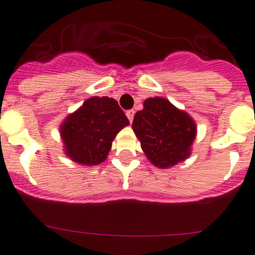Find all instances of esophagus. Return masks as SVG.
<instances>
[{
    "mask_svg": "<svg viewBox=\"0 0 255 255\" xmlns=\"http://www.w3.org/2000/svg\"><path fill=\"white\" fill-rule=\"evenodd\" d=\"M133 115H135V110L133 109H130L127 112V117H128V119L130 120V123L133 120Z\"/></svg>",
    "mask_w": 255,
    "mask_h": 255,
    "instance_id": "1",
    "label": "esophagus"
}]
</instances>
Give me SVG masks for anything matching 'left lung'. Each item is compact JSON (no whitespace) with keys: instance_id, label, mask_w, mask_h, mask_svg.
<instances>
[{"instance_id":"left-lung-1","label":"left lung","mask_w":255,"mask_h":255,"mask_svg":"<svg viewBox=\"0 0 255 255\" xmlns=\"http://www.w3.org/2000/svg\"><path fill=\"white\" fill-rule=\"evenodd\" d=\"M132 128L148 160L167 168L188 157L196 137V124L185 112L163 98H150L135 114Z\"/></svg>"}]
</instances>
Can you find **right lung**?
Masks as SVG:
<instances>
[{
	"label": "right lung",
	"instance_id": "1",
	"mask_svg": "<svg viewBox=\"0 0 255 255\" xmlns=\"http://www.w3.org/2000/svg\"><path fill=\"white\" fill-rule=\"evenodd\" d=\"M128 119L115 99L89 98L60 127L65 153L82 165H99L107 158L117 133Z\"/></svg>",
	"mask_w": 255,
	"mask_h": 255
}]
</instances>
